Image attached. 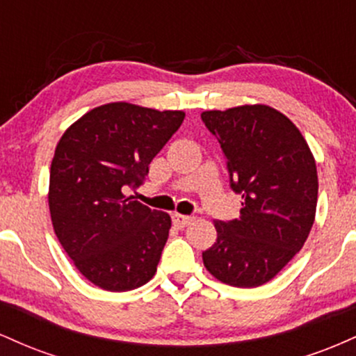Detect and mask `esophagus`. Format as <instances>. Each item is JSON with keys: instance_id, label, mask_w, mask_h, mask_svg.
<instances>
[{"instance_id": "34e87169", "label": "esophagus", "mask_w": 356, "mask_h": 356, "mask_svg": "<svg viewBox=\"0 0 356 356\" xmlns=\"http://www.w3.org/2000/svg\"><path fill=\"white\" fill-rule=\"evenodd\" d=\"M192 220H194V216H184V214H177V212H175V214L172 216L174 226L179 227V229H182V227L189 226Z\"/></svg>"}]
</instances>
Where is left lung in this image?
Returning <instances> with one entry per match:
<instances>
[{
	"label": "left lung",
	"mask_w": 356,
	"mask_h": 356,
	"mask_svg": "<svg viewBox=\"0 0 356 356\" xmlns=\"http://www.w3.org/2000/svg\"><path fill=\"white\" fill-rule=\"evenodd\" d=\"M227 161L239 219L216 220L218 239L202 252L212 276L236 288L268 283L303 248L314 222L318 174L296 125L268 105L201 113Z\"/></svg>",
	"instance_id": "8db88e82"
}]
</instances>
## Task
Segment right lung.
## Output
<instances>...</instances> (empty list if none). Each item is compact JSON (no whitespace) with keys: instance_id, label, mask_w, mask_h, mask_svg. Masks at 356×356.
I'll return each mask as SVG.
<instances>
[{"instance_id":"right-lung-1","label":"right lung","mask_w":356,"mask_h":356,"mask_svg":"<svg viewBox=\"0 0 356 356\" xmlns=\"http://www.w3.org/2000/svg\"><path fill=\"white\" fill-rule=\"evenodd\" d=\"M184 117L115 102L85 113L56 145L48 192L53 229L76 269L102 289L130 291L157 271L170 216L125 191L144 182Z\"/></svg>"}]
</instances>
